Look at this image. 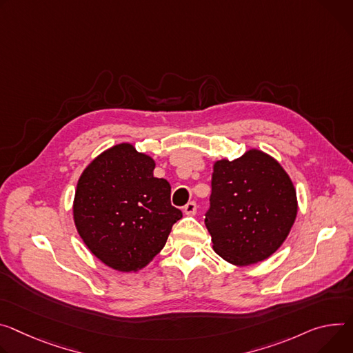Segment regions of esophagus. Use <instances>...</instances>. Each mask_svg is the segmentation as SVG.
Instances as JSON below:
<instances>
[{
  "label": "esophagus",
  "instance_id": "esophagus-1",
  "mask_svg": "<svg viewBox=\"0 0 353 353\" xmlns=\"http://www.w3.org/2000/svg\"><path fill=\"white\" fill-rule=\"evenodd\" d=\"M183 211H184V214H187V215H194V214L197 212V204H196L194 201H190L188 204L184 205Z\"/></svg>",
  "mask_w": 353,
  "mask_h": 353
}]
</instances>
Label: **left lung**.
<instances>
[{
    "mask_svg": "<svg viewBox=\"0 0 353 353\" xmlns=\"http://www.w3.org/2000/svg\"><path fill=\"white\" fill-rule=\"evenodd\" d=\"M297 215L293 181L269 154L250 149L215 162L205 227L214 250L248 266L268 259L290 232Z\"/></svg>",
    "mask_w": 353,
    "mask_h": 353,
    "instance_id": "left-lung-1",
    "label": "left lung"
}]
</instances>
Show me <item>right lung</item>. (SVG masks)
Returning a JSON list of instances; mask_svg holds the SVG:
<instances>
[{
    "instance_id": "obj_1",
    "label": "right lung",
    "mask_w": 353,
    "mask_h": 353,
    "mask_svg": "<svg viewBox=\"0 0 353 353\" xmlns=\"http://www.w3.org/2000/svg\"><path fill=\"white\" fill-rule=\"evenodd\" d=\"M154 160L121 143L85 168L73 204L76 228L107 266L137 272L163 249L183 214L170 203V184L153 177Z\"/></svg>"
}]
</instances>
